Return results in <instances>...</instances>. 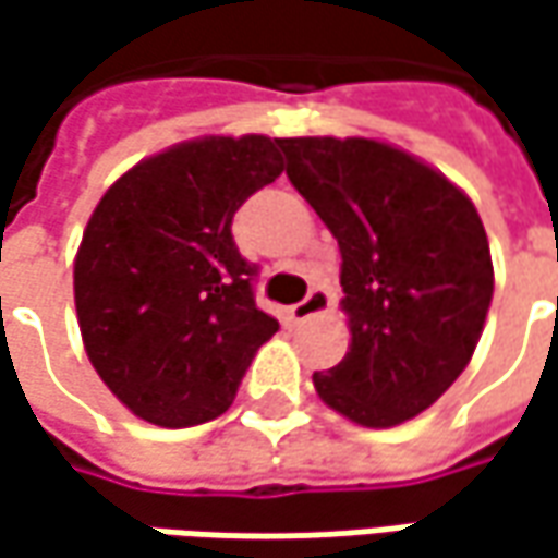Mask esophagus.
Wrapping results in <instances>:
<instances>
[{"label": "esophagus", "mask_w": 558, "mask_h": 558, "mask_svg": "<svg viewBox=\"0 0 558 558\" xmlns=\"http://www.w3.org/2000/svg\"><path fill=\"white\" fill-rule=\"evenodd\" d=\"M332 301L335 291L329 289V286H316L301 304L291 307V319H294V323H304V319H311V316H319V313H326L332 307Z\"/></svg>", "instance_id": "34e87169"}]
</instances>
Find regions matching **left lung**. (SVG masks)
Segmentation results:
<instances>
[{"label":"left lung","instance_id":"obj_1","mask_svg":"<svg viewBox=\"0 0 558 558\" xmlns=\"http://www.w3.org/2000/svg\"><path fill=\"white\" fill-rule=\"evenodd\" d=\"M291 185L341 251L351 348L313 373L326 407L366 428L428 410L469 366L494 298L472 198L440 170L378 140H279Z\"/></svg>","mask_w":558,"mask_h":558}]
</instances>
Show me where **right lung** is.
I'll use <instances>...</instances> for the list:
<instances>
[{"label": "right lung", "mask_w": 558, "mask_h": 558, "mask_svg": "<svg viewBox=\"0 0 558 558\" xmlns=\"http://www.w3.org/2000/svg\"><path fill=\"white\" fill-rule=\"evenodd\" d=\"M286 170L279 140L202 136L130 167L96 204L74 260L80 335L98 378L151 425L229 410L279 323L254 304L232 217Z\"/></svg>", "instance_id": "add662e5"}]
</instances>
